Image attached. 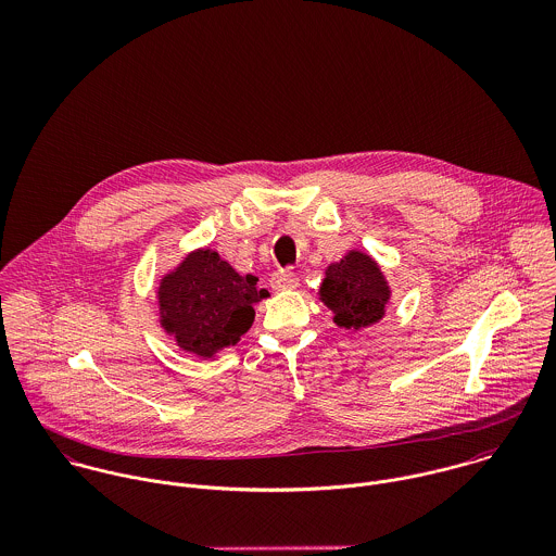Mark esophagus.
<instances>
[{
	"label": "esophagus",
	"instance_id": "esophagus-1",
	"mask_svg": "<svg viewBox=\"0 0 556 556\" xmlns=\"http://www.w3.org/2000/svg\"><path fill=\"white\" fill-rule=\"evenodd\" d=\"M298 285H300L298 276L293 271H289V269H280V271H276L271 276V287L276 291H291V289H298Z\"/></svg>",
	"mask_w": 556,
	"mask_h": 556
}]
</instances>
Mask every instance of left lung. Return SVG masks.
<instances>
[{"instance_id": "left-lung-1", "label": "left lung", "mask_w": 556, "mask_h": 556, "mask_svg": "<svg viewBox=\"0 0 556 556\" xmlns=\"http://www.w3.org/2000/svg\"><path fill=\"white\" fill-rule=\"evenodd\" d=\"M318 295L338 327L362 329L383 318L390 287L372 256L351 250L340 263L325 269Z\"/></svg>"}]
</instances>
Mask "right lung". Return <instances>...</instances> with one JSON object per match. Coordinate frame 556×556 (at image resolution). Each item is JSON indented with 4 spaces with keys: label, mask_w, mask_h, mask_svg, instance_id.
<instances>
[{
    "label": "right lung",
    "mask_w": 556,
    "mask_h": 556,
    "mask_svg": "<svg viewBox=\"0 0 556 556\" xmlns=\"http://www.w3.org/2000/svg\"><path fill=\"white\" fill-rule=\"evenodd\" d=\"M256 276H239L218 252H190L159 287L160 325L179 349L199 357L238 344L254 320V304L267 298Z\"/></svg>",
    "instance_id": "add662e5"
}]
</instances>
